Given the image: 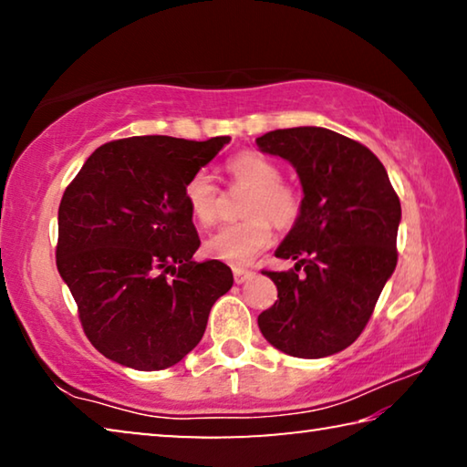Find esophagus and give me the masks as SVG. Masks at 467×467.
I'll return each instance as SVG.
<instances>
[{"mask_svg":"<svg viewBox=\"0 0 467 467\" xmlns=\"http://www.w3.org/2000/svg\"><path fill=\"white\" fill-rule=\"evenodd\" d=\"M233 274H234V282H236V284L249 282V280L253 278V275H255L251 270H244V267H234Z\"/></svg>","mask_w":467,"mask_h":467,"instance_id":"obj_1","label":"esophagus"}]
</instances>
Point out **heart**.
I'll return each mask as SVG.
<instances>
[{
	"label": "heart",
	"mask_w": 467,
	"mask_h": 467,
	"mask_svg": "<svg viewBox=\"0 0 467 467\" xmlns=\"http://www.w3.org/2000/svg\"><path fill=\"white\" fill-rule=\"evenodd\" d=\"M224 171L233 187L247 189L241 224L220 228L205 241V253L212 259L228 265L251 264L257 253L267 249L274 241V226L290 228L300 218V195L295 187L282 181V169L272 158L259 152H241L228 158ZM185 203L197 224L212 226L218 218L220 193L205 171H197L187 179Z\"/></svg>",
	"instance_id": "obj_1"
}]
</instances>
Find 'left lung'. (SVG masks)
I'll return each mask as SVG.
<instances>
[{
	"mask_svg": "<svg viewBox=\"0 0 467 467\" xmlns=\"http://www.w3.org/2000/svg\"><path fill=\"white\" fill-rule=\"evenodd\" d=\"M255 141L296 169L305 195L275 249V257L295 259V270L265 272L278 300L257 326L290 357H331L362 334L395 270L400 197L367 146L331 130H275Z\"/></svg>",
	"mask_w": 467,
	"mask_h": 467,
	"instance_id": "8db88e82",
	"label": "left lung"
}]
</instances>
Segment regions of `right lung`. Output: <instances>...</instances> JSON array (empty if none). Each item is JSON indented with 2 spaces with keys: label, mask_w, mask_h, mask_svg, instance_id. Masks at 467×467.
<instances>
[{
  "label": "right lung",
  "mask_w": 467,
  "mask_h": 467,
  "mask_svg": "<svg viewBox=\"0 0 467 467\" xmlns=\"http://www.w3.org/2000/svg\"><path fill=\"white\" fill-rule=\"evenodd\" d=\"M231 138H125L94 150L59 203L57 270L84 334L109 360L169 368L193 350L212 305L233 286L200 236L183 189Z\"/></svg>",
  "instance_id": "1"
}]
</instances>
